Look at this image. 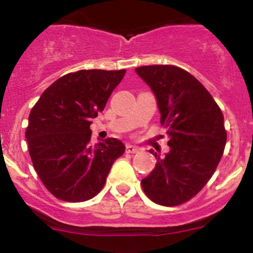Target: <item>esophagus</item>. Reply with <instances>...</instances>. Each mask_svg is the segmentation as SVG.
Returning <instances> with one entry per match:
<instances>
[{"mask_svg": "<svg viewBox=\"0 0 253 253\" xmlns=\"http://www.w3.org/2000/svg\"><path fill=\"white\" fill-rule=\"evenodd\" d=\"M126 151H127V153L134 154V153H138V151H139V148L135 147V145H132V144H127L126 145Z\"/></svg>", "mask_w": 253, "mask_h": 253, "instance_id": "1", "label": "esophagus"}]
</instances>
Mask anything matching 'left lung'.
<instances>
[{"instance_id":"1","label":"left lung","mask_w":253,"mask_h":253,"mask_svg":"<svg viewBox=\"0 0 253 253\" xmlns=\"http://www.w3.org/2000/svg\"><path fill=\"white\" fill-rule=\"evenodd\" d=\"M154 92L169 151L156 158L155 169L142 179L145 195L162 206L187 203L216 171L227 142L224 118L210 92L191 74L174 65L135 69Z\"/></svg>"}]
</instances>
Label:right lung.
I'll return each mask as SVG.
<instances>
[{"label":"right lung","mask_w":253,"mask_h":253,"mask_svg":"<svg viewBox=\"0 0 253 253\" xmlns=\"http://www.w3.org/2000/svg\"><path fill=\"white\" fill-rule=\"evenodd\" d=\"M126 70H79L53 82L31 109L25 132L34 169L57 199L82 203L104 187L125 153L116 138L91 144L92 119L105 108Z\"/></svg>","instance_id":"obj_1"}]
</instances>
